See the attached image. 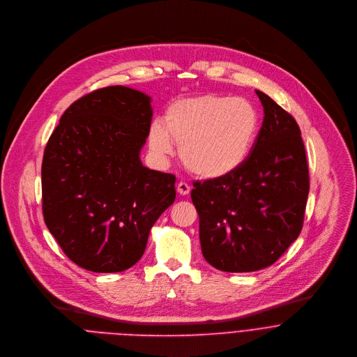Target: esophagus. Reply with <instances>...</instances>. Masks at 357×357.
I'll return each instance as SVG.
<instances>
[{
	"label": "esophagus",
	"instance_id": "1",
	"mask_svg": "<svg viewBox=\"0 0 357 357\" xmlns=\"http://www.w3.org/2000/svg\"><path fill=\"white\" fill-rule=\"evenodd\" d=\"M190 191H191V188H190V185L187 184V183H184V181H180L178 184H177V192L180 194V195H188L190 194Z\"/></svg>",
	"mask_w": 357,
	"mask_h": 357
}]
</instances>
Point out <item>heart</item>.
Wrapping results in <instances>:
<instances>
[{"label":"heart","instance_id":"obj_1","mask_svg":"<svg viewBox=\"0 0 357 357\" xmlns=\"http://www.w3.org/2000/svg\"><path fill=\"white\" fill-rule=\"evenodd\" d=\"M259 130V114L243 98L206 94L173 102L166 119L149 128V146L170 156L181 145L185 167L201 178L215 180L238 170L246 160Z\"/></svg>","mask_w":357,"mask_h":357}]
</instances>
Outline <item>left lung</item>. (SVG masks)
<instances>
[{
    "mask_svg": "<svg viewBox=\"0 0 357 357\" xmlns=\"http://www.w3.org/2000/svg\"><path fill=\"white\" fill-rule=\"evenodd\" d=\"M256 94L264 118L245 163L191 191L204 257L227 273L271 266L301 234L309 195L298 123L267 94Z\"/></svg>",
    "mask_w": 357,
    "mask_h": 357,
    "instance_id": "1",
    "label": "left lung"
}]
</instances>
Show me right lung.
<instances>
[{
    "mask_svg": "<svg viewBox=\"0 0 357 357\" xmlns=\"http://www.w3.org/2000/svg\"><path fill=\"white\" fill-rule=\"evenodd\" d=\"M151 97L124 86L73 102L44 151L43 215L65 255L94 273L134 266L149 231L174 202L176 177L139 159Z\"/></svg>",
    "mask_w": 357,
    "mask_h": 357,
    "instance_id": "right-lung-1",
    "label": "right lung"
}]
</instances>
